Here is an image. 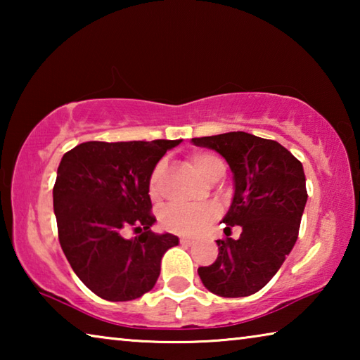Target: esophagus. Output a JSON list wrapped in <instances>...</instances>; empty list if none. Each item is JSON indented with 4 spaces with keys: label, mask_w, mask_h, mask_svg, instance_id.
I'll return each instance as SVG.
<instances>
[{
    "label": "esophagus",
    "mask_w": 360,
    "mask_h": 360,
    "mask_svg": "<svg viewBox=\"0 0 360 360\" xmlns=\"http://www.w3.org/2000/svg\"><path fill=\"white\" fill-rule=\"evenodd\" d=\"M179 241L182 243V245H193V238H191V236H181Z\"/></svg>",
    "instance_id": "esophagus-1"
}]
</instances>
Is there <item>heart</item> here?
Here are the masks:
<instances>
[{
    "label": "heart",
    "mask_w": 360,
    "mask_h": 360,
    "mask_svg": "<svg viewBox=\"0 0 360 360\" xmlns=\"http://www.w3.org/2000/svg\"><path fill=\"white\" fill-rule=\"evenodd\" d=\"M192 167L202 178L210 179L219 169L224 172V162L212 152H193L188 157ZM162 165H157L149 178V193L150 197L158 195V181L162 176ZM219 214L216 205H186V203H169L160 212V222L163 227L174 233H198L203 230L212 219Z\"/></svg>",
    "instance_id": "heart-1"
}]
</instances>
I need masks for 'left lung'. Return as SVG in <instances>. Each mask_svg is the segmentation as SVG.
Returning a JSON list of instances; mask_svg holds the SVG:
<instances>
[{
    "label": "left lung",
    "mask_w": 360,
    "mask_h": 360,
    "mask_svg": "<svg viewBox=\"0 0 360 360\" xmlns=\"http://www.w3.org/2000/svg\"><path fill=\"white\" fill-rule=\"evenodd\" d=\"M227 160L233 173L235 193L222 219L225 240H217L214 264L198 268L206 289L221 297H248L276 275L294 248L307 205V182L302 163L273 139L245 131L192 138ZM240 224L238 240L228 238Z\"/></svg>",
    "instance_id": "left-lung-1"
}]
</instances>
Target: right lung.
Wrapping results in <instances>:
<instances>
[{
	"instance_id": "obj_1",
	"label": "right lung",
	"mask_w": 360,
	"mask_h": 360,
	"mask_svg": "<svg viewBox=\"0 0 360 360\" xmlns=\"http://www.w3.org/2000/svg\"><path fill=\"white\" fill-rule=\"evenodd\" d=\"M181 139L87 141L63 155L53 186L58 241L77 278L109 302H129L154 288L162 257L179 238L154 233L149 178ZM127 228L135 239H125Z\"/></svg>"
}]
</instances>
